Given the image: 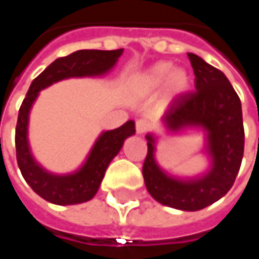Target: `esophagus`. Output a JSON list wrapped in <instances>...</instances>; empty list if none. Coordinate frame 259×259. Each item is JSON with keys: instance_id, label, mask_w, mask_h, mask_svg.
I'll list each match as a JSON object with an SVG mask.
<instances>
[{"instance_id": "34e87169", "label": "esophagus", "mask_w": 259, "mask_h": 259, "mask_svg": "<svg viewBox=\"0 0 259 259\" xmlns=\"http://www.w3.org/2000/svg\"><path fill=\"white\" fill-rule=\"evenodd\" d=\"M150 127V124L146 119H139L137 122H136V132H137V135H143V133H146Z\"/></svg>"}]
</instances>
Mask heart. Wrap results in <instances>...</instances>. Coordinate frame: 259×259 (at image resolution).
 I'll use <instances>...</instances> for the list:
<instances>
[{
    "mask_svg": "<svg viewBox=\"0 0 259 259\" xmlns=\"http://www.w3.org/2000/svg\"><path fill=\"white\" fill-rule=\"evenodd\" d=\"M139 85L146 92H154L164 85L165 98L175 99L188 92L191 75L184 68H174L172 63L161 61L139 75Z\"/></svg>",
    "mask_w": 259,
    "mask_h": 259,
    "instance_id": "b5f03b06",
    "label": "heart"
}]
</instances>
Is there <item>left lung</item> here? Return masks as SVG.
<instances>
[{
    "label": "left lung",
    "mask_w": 259,
    "mask_h": 259,
    "mask_svg": "<svg viewBox=\"0 0 259 259\" xmlns=\"http://www.w3.org/2000/svg\"><path fill=\"white\" fill-rule=\"evenodd\" d=\"M188 57L195 73V91L175 99L161 123L172 135L202 132L207 168L193 177L169 174L155 158L158 136L147 133L143 177L158 203L196 211L223 198L234 184L244 154V127L241 101L227 77L196 54L188 53Z\"/></svg>",
    "instance_id": "1"
}]
</instances>
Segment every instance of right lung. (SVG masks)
I'll return each instance as SVG.
<instances>
[{"instance_id": "obj_1", "label": "right lung", "mask_w": 259, "mask_h": 259, "mask_svg": "<svg viewBox=\"0 0 259 259\" xmlns=\"http://www.w3.org/2000/svg\"><path fill=\"white\" fill-rule=\"evenodd\" d=\"M122 53L123 49L77 50L54 60L29 87L16 123V160L28 185L50 203L67 206L91 200L98 192L108 165L123 147L124 140L136 133L135 122L127 120L117 129L104 130L95 140L84 162L75 171L56 174L46 169L36 160L29 144V115L33 104L39 92L59 81L84 77L97 78L111 73Z\"/></svg>"}]
</instances>
